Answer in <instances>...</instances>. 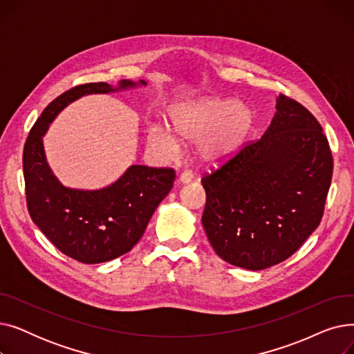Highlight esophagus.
<instances>
[{
	"mask_svg": "<svg viewBox=\"0 0 354 354\" xmlns=\"http://www.w3.org/2000/svg\"><path fill=\"white\" fill-rule=\"evenodd\" d=\"M192 179H194L192 171H183V172L180 174V176H179V182H180V183H189Z\"/></svg>",
	"mask_w": 354,
	"mask_h": 354,
	"instance_id": "34e87169",
	"label": "esophagus"
}]
</instances>
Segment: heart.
Segmentation results:
<instances>
[{"mask_svg":"<svg viewBox=\"0 0 354 354\" xmlns=\"http://www.w3.org/2000/svg\"><path fill=\"white\" fill-rule=\"evenodd\" d=\"M251 110L231 99H203L172 111L169 130L153 126L147 130V146L160 156L179 152V142H198L205 159L232 155L247 140L252 129Z\"/></svg>","mask_w":354,"mask_h":354,"instance_id":"obj_1","label":"heart"}]
</instances>
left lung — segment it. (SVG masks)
Segmentation results:
<instances>
[{"instance_id": "1", "label": "left lung", "mask_w": 354, "mask_h": 354, "mask_svg": "<svg viewBox=\"0 0 354 354\" xmlns=\"http://www.w3.org/2000/svg\"><path fill=\"white\" fill-rule=\"evenodd\" d=\"M266 133L202 176V225L224 261L264 270L284 261L319 227L333 175L323 129L299 102L277 96Z\"/></svg>"}]
</instances>
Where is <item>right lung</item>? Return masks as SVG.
<instances>
[{
    "label": "right lung",
    "instance_id": "right-lung-1",
    "mask_svg": "<svg viewBox=\"0 0 354 354\" xmlns=\"http://www.w3.org/2000/svg\"><path fill=\"white\" fill-rule=\"evenodd\" d=\"M140 84H146L140 80ZM135 86L122 80L118 88ZM107 83H86L54 99L31 127L23 152L26 198L34 224L67 257L100 264L132 250L149 219L174 187L172 167L132 165L110 187L99 191L64 188L50 171L43 149L48 124L71 102L91 93H110Z\"/></svg>",
    "mask_w": 354,
    "mask_h": 354
}]
</instances>
